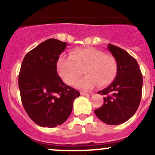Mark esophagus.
Segmentation results:
<instances>
[{
    "mask_svg": "<svg viewBox=\"0 0 155 155\" xmlns=\"http://www.w3.org/2000/svg\"><path fill=\"white\" fill-rule=\"evenodd\" d=\"M80 94L82 95H83V96H86V97H91L92 95H93V94L92 93H85V92L83 91H81Z\"/></svg>",
    "mask_w": 155,
    "mask_h": 155,
    "instance_id": "esophagus-1",
    "label": "esophagus"
}]
</instances>
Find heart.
<instances>
[{
    "instance_id": "obj_1",
    "label": "heart",
    "mask_w": 155,
    "mask_h": 155,
    "mask_svg": "<svg viewBox=\"0 0 155 155\" xmlns=\"http://www.w3.org/2000/svg\"><path fill=\"white\" fill-rule=\"evenodd\" d=\"M57 71L62 80L73 85L83 74L76 87L87 91L98 84L101 87L110 85L118 73V64L115 58L106 54L95 48H84L73 50L70 57L61 55L57 61Z\"/></svg>"
}]
</instances>
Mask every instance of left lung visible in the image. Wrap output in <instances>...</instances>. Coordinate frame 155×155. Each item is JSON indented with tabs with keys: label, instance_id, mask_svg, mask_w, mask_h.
I'll return each instance as SVG.
<instances>
[{
	"label": "left lung",
	"instance_id": "left-lung-1",
	"mask_svg": "<svg viewBox=\"0 0 155 155\" xmlns=\"http://www.w3.org/2000/svg\"><path fill=\"white\" fill-rule=\"evenodd\" d=\"M109 51L118 64V73L114 82L98 91L104 97V105L94 110L101 121L118 125L135 114L141 101L143 75L135 58L118 46L109 44Z\"/></svg>",
	"mask_w": 155,
	"mask_h": 155
}]
</instances>
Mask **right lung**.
<instances>
[{
	"instance_id": "obj_1",
	"label": "right lung",
	"mask_w": 155,
	"mask_h": 155,
	"mask_svg": "<svg viewBox=\"0 0 155 155\" xmlns=\"http://www.w3.org/2000/svg\"><path fill=\"white\" fill-rule=\"evenodd\" d=\"M68 43L48 39L25 55L18 75L21 102L28 116L40 127H55L70 116L78 91L63 82L57 61Z\"/></svg>"
}]
</instances>
